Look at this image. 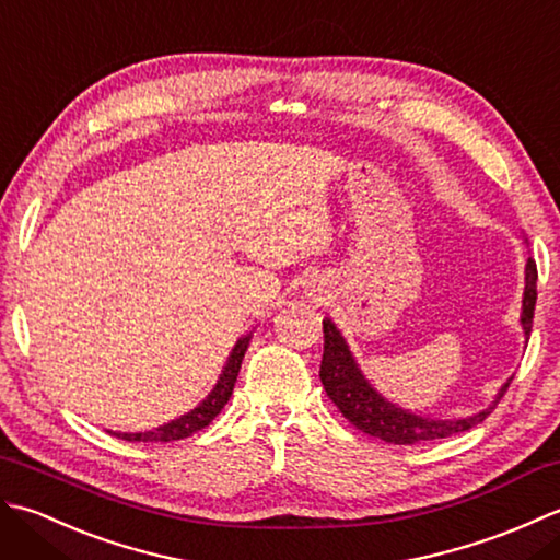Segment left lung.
Masks as SVG:
<instances>
[{"label": "left lung", "mask_w": 560, "mask_h": 560, "mask_svg": "<svg viewBox=\"0 0 560 560\" xmlns=\"http://www.w3.org/2000/svg\"><path fill=\"white\" fill-rule=\"evenodd\" d=\"M536 260H527V284H524V302H522V326L524 336L529 338L532 324H534V306H536ZM322 384L330 401L338 406L340 413L350 420L352 425L362 430L364 435L384 440L389 444H420L432 440H444L459 432L471 430L474 425L483 423L490 410L498 406L500 398L508 392L510 382L500 389L495 404L481 410L471 418L462 420H430L423 416H413L408 410L389 404L386 398L376 394L358 370L355 360H352L350 350L346 346L343 336L338 334L330 318H324V358H322Z\"/></svg>", "instance_id": "1"}]
</instances>
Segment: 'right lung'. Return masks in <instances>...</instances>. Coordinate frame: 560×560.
I'll list each match as a JSON object with an SVG mask.
<instances>
[{
  "label": "right lung",
  "instance_id": "obj_1",
  "mask_svg": "<svg viewBox=\"0 0 560 560\" xmlns=\"http://www.w3.org/2000/svg\"><path fill=\"white\" fill-rule=\"evenodd\" d=\"M248 348V336L238 340L234 346L230 360H226V368L220 376V382L212 389V394L205 398V401L196 408L190 410L188 416H180L178 420H171V423L150 430V432H110L113 438H120L125 442H174V440H184L196 435L198 430L208 428L212 420L220 416V410L224 408V404L230 401V396L234 392V384H236V376L238 370H242V360H244V352Z\"/></svg>",
  "mask_w": 560,
  "mask_h": 560
}]
</instances>
